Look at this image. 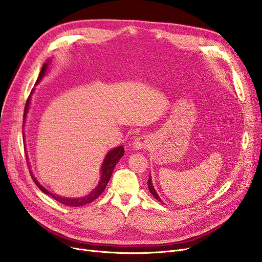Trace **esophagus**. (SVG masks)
<instances>
[{
	"label": "esophagus",
	"mask_w": 262,
	"mask_h": 262,
	"mask_svg": "<svg viewBox=\"0 0 262 262\" xmlns=\"http://www.w3.org/2000/svg\"><path fill=\"white\" fill-rule=\"evenodd\" d=\"M149 144V138L145 135L137 137V138L134 140L133 142V147L135 149H142V148H146Z\"/></svg>",
	"instance_id": "34e87169"
}]
</instances>
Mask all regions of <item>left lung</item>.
Returning <instances> with one entry per match:
<instances>
[{
    "mask_svg": "<svg viewBox=\"0 0 262 262\" xmlns=\"http://www.w3.org/2000/svg\"><path fill=\"white\" fill-rule=\"evenodd\" d=\"M147 186H148V190H149V192H150V193L153 194V196H154L157 201H159L160 203H162V204H163V202L161 201V199L159 198V195L157 194V192H156V191H155V189H154V186H153V184H152V178H150V176H149L148 181H147Z\"/></svg>",
    "mask_w": 262,
    "mask_h": 262,
    "instance_id": "obj_1",
    "label": "left lung"
}]
</instances>
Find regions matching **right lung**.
Returning a JSON list of instances; mask_svg holds the SVG:
<instances>
[{
    "label": "right lung",
    "mask_w": 262,
    "mask_h": 262,
    "mask_svg": "<svg viewBox=\"0 0 262 262\" xmlns=\"http://www.w3.org/2000/svg\"><path fill=\"white\" fill-rule=\"evenodd\" d=\"M50 62V61H49ZM49 62H46L43 66H42V69H41V71L39 73V76H38V79L36 81V85L39 84V81L42 79V77L46 75V72L48 70V67H49ZM34 89L32 90L31 94L33 93ZM31 98L32 96L30 95L29 99H27L26 101V104H25V108H24V116H23V120H25L26 118V115H27V112H29V107H30V103H31ZM24 123V121H23ZM124 155V147L121 145V146H118V147H115L113 148L112 150H109V152L107 153V155L105 156V159L103 161V164H102V169H101V180H100V183L99 185L95 187V189L90 192V193L87 195V196H82V198H64V196H60V195H57V194H54V193H51L50 191H48L46 188H43L42 186L40 185V183L37 181V178L33 175L32 171L31 172V176L33 178L34 183L37 185V187L43 192V193H46L47 195H50L52 196L54 200H56L57 202L66 205V206H70V207H80V206H84V205H87L91 202H93L94 200L98 199L102 193L103 191L105 190L110 177H112V174L114 172V169L116 167V164L118 163V161L121 159V157Z\"/></svg>",
    "instance_id": "1"
}]
</instances>
